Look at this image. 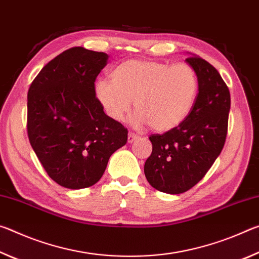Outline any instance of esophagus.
Returning <instances> with one entry per match:
<instances>
[{
  "label": "esophagus",
  "mask_w": 259,
  "mask_h": 259,
  "mask_svg": "<svg viewBox=\"0 0 259 259\" xmlns=\"http://www.w3.org/2000/svg\"><path fill=\"white\" fill-rule=\"evenodd\" d=\"M139 137H138V136L137 135H135V134H129L128 135V143L129 144H131V143H134L135 142V140H137Z\"/></svg>",
  "instance_id": "esophagus-1"
}]
</instances>
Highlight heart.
<instances>
[{"label": "heart", "instance_id": "obj_1", "mask_svg": "<svg viewBox=\"0 0 259 259\" xmlns=\"http://www.w3.org/2000/svg\"><path fill=\"white\" fill-rule=\"evenodd\" d=\"M199 93L191 65L130 59L112 72V81L98 80L95 96L109 119L121 122L134 106L131 123L155 131L177 128L190 115Z\"/></svg>", "mask_w": 259, "mask_h": 259}]
</instances>
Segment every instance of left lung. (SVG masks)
<instances>
[{"label":"left lung","instance_id":"obj_1","mask_svg":"<svg viewBox=\"0 0 259 259\" xmlns=\"http://www.w3.org/2000/svg\"><path fill=\"white\" fill-rule=\"evenodd\" d=\"M199 94L187 119L163 135H152V154L144 165L147 182L155 190L181 194L198 184L224 147L231 96L221 74L208 61L188 54Z\"/></svg>","mask_w":259,"mask_h":259}]
</instances>
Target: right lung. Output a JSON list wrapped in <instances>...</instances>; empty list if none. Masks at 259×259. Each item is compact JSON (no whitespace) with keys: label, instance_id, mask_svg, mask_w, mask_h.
<instances>
[{"label":"right lung","instance_id":"obj_1","mask_svg":"<svg viewBox=\"0 0 259 259\" xmlns=\"http://www.w3.org/2000/svg\"><path fill=\"white\" fill-rule=\"evenodd\" d=\"M108 63L105 52L71 48L49 61L29 87V143L49 177L60 186L95 185L128 130L105 114L95 81Z\"/></svg>","mask_w":259,"mask_h":259}]
</instances>
